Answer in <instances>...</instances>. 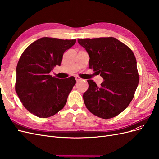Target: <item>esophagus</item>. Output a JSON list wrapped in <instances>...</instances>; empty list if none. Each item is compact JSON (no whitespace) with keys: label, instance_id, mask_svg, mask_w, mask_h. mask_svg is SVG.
<instances>
[{"label":"esophagus","instance_id":"obj_1","mask_svg":"<svg viewBox=\"0 0 159 159\" xmlns=\"http://www.w3.org/2000/svg\"><path fill=\"white\" fill-rule=\"evenodd\" d=\"M75 80H76V81H80L83 80V79H82V78H81L80 77H76V78H75Z\"/></svg>","mask_w":159,"mask_h":159}]
</instances>
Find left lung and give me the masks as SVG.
<instances>
[{
  "mask_svg": "<svg viewBox=\"0 0 159 159\" xmlns=\"http://www.w3.org/2000/svg\"><path fill=\"white\" fill-rule=\"evenodd\" d=\"M90 59L89 68L103 78L98 86L88 80L83 98L86 107L96 116L111 119L125 109L139 84L137 61L133 51L113 37L78 39Z\"/></svg>",
  "mask_w": 159,
  "mask_h": 159,
  "instance_id": "obj_1",
  "label": "left lung"
}]
</instances>
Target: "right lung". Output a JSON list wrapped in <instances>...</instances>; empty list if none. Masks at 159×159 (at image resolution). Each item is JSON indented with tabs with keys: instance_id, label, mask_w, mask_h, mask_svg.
Returning a JSON list of instances; mask_svg holds the SVG:
<instances>
[{
	"instance_id": "right-lung-1",
	"label": "right lung",
	"mask_w": 159,
	"mask_h": 159,
	"mask_svg": "<svg viewBox=\"0 0 159 159\" xmlns=\"http://www.w3.org/2000/svg\"><path fill=\"white\" fill-rule=\"evenodd\" d=\"M76 40L43 37L28 46L16 66V92L28 111L48 118L64 108L76 83L74 77L59 79L50 75L60 66L63 54Z\"/></svg>"
}]
</instances>
